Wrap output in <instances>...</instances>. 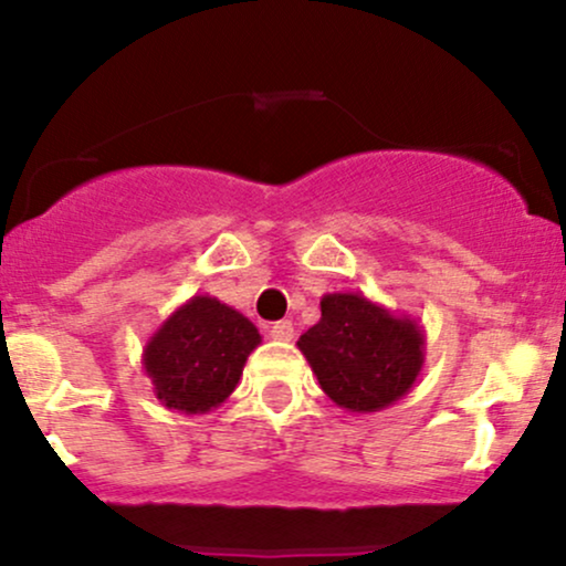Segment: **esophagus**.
I'll return each instance as SVG.
<instances>
[{"mask_svg":"<svg viewBox=\"0 0 566 566\" xmlns=\"http://www.w3.org/2000/svg\"><path fill=\"white\" fill-rule=\"evenodd\" d=\"M271 337H274V340L290 343L292 337H295V327H292V322H287V319L274 322V324H271Z\"/></svg>","mask_w":566,"mask_h":566,"instance_id":"esophagus-1","label":"esophagus"}]
</instances>
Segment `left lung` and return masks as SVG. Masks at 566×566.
<instances>
[{
	"label": "left lung",
	"mask_w": 566,
	"mask_h": 566,
	"mask_svg": "<svg viewBox=\"0 0 566 566\" xmlns=\"http://www.w3.org/2000/svg\"><path fill=\"white\" fill-rule=\"evenodd\" d=\"M297 348L337 407L367 415L409 394L423 369L426 335L418 322L361 292H329L322 297V319L301 335Z\"/></svg>",
	"instance_id": "1"
}]
</instances>
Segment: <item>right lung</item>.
<instances>
[{
    "label": "right lung",
    "instance_id": "1",
    "mask_svg": "<svg viewBox=\"0 0 566 566\" xmlns=\"http://www.w3.org/2000/svg\"><path fill=\"white\" fill-rule=\"evenodd\" d=\"M258 327L218 297L193 295L175 308L143 348V369L167 409L205 415L233 394Z\"/></svg>",
    "mask_w": 566,
    "mask_h": 566
}]
</instances>
